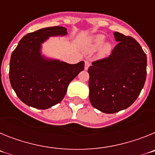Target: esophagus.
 Listing matches in <instances>:
<instances>
[{"instance_id":"1","label":"esophagus","mask_w":155,"mask_h":155,"mask_svg":"<svg viewBox=\"0 0 155 155\" xmlns=\"http://www.w3.org/2000/svg\"><path fill=\"white\" fill-rule=\"evenodd\" d=\"M89 67H90V63L88 62V61H85V62H84V70L87 71Z\"/></svg>"}]
</instances>
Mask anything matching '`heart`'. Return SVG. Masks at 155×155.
I'll return each mask as SVG.
<instances>
[{"mask_svg": "<svg viewBox=\"0 0 155 155\" xmlns=\"http://www.w3.org/2000/svg\"><path fill=\"white\" fill-rule=\"evenodd\" d=\"M105 36L103 34H97L89 37L84 42V50L87 53H91L100 48L99 53L101 57H105L111 51L112 45L109 42H105Z\"/></svg>", "mask_w": 155, "mask_h": 155, "instance_id": "b5f03b06", "label": "heart"}]
</instances>
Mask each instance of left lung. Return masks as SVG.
<instances>
[{
    "label": "left lung",
    "mask_w": 155,
    "mask_h": 155,
    "mask_svg": "<svg viewBox=\"0 0 155 155\" xmlns=\"http://www.w3.org/2000/svg\"><path fill=\"white\" fill-rule=\"evenodd\" d=\"M118 44L109 57L88 68L89 99L104 113H117L134 103L144 85L147 56L134 38L114 32Z\"/></svg>",
    "instance_id": "left-lung-1"
}]
</instances>
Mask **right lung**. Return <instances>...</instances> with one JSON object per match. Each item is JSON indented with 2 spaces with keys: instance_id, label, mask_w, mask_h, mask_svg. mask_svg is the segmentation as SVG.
Listing matches in <instances>:
<instances>
[{
  "instance_id": "add662e5",
  "label": "right lung",
  "mask_w": 155,
  "mask_h": 155,
  "mask_svg": "<svg viewBox=\"0 0 155 155\" xmlns=\"http://www.w3.org/2000/svg\"><path fill=\"white\" fill-rule=\"evenodd\" d=\"M61 26L41 28L25 35L11 57V85L21 102L46 109L61 102L71 81L84 70V62L70 64L42 54V44L51 36H64Z\"/></svg>"
}]
</instances>
